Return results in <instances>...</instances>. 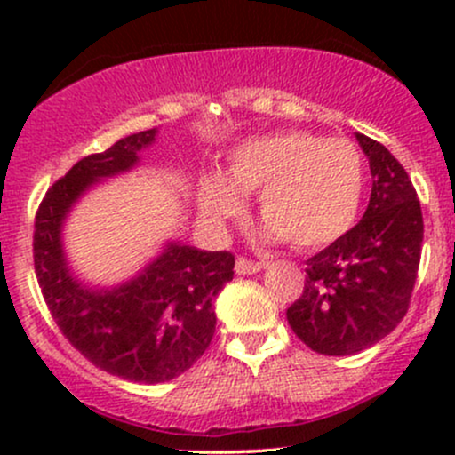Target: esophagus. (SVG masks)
<instances>
[{"label":"esophagus","mask_w":455,"mask_h":455,"mask_svg":"<svg viewBox=\"0 0 455 455\" xmlns=\"http://www.w3.org/2000/svg\"><path fill=\"white\" fill-rule=\"evenodd\" d=\"M265 267H267V263H259V260H250L245 257H239L237 263H235V271H237L239 275H252Z\"/></svg>","instance_id":"obj_1"}]
</instances>
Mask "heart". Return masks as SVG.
Returning <instances> with one entry per match:
<instances>
[{
    "mask_svg": "<svg viewBox=\"0 0 455 455\" xmlns=\"http://www.w3.org/2000/svg\"><path fill=\"white\" fill-rule=\"evenodd\" d=\"M363 190V156L353 140L291 130L239 145L224 177L203 180L198 205L203 216L220 224L243 213L239 191L259 195L263 237L316 250L351 231Z\"/></svg>",
    "mask_w": 455,
    "mask_h": 455,
    "instance_id": "b5f03b06",
    "label": "heart"
}]
</instances>
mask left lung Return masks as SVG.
<instances>
[{"label":"left lung","mask_w":455,"mask_h":455,"mask_svg":"<svg viewBox=\"0 0 455 455\" xmlns=\"http://www.w3.org/2000/svg\"><path fill=\"white\" fill-rule=\"evenodd\" d=\"M368 156L372 192L363 218L307 259L304 293L289 325L321 355H355L398 327L411 304L424 218L411 177L385 145L355 134Z\"/></svg>","instance_id":"left-lung-1"}]
</instances>
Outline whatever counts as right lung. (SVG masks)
<instances>
[{
  "instance_id": "add662e5",
  "label": "right lung",
  "mask_w": 455,
  "mask_h": 455,
  "mask_svg": "<svg viewBox=\"0 0 455 455\" xmlns=\"http://www.w3.org/2000/svg\"><path fill=\"white\" fill-rule=\"evenodd\" d=\"M156 134L158 128L143 130L78 160L46 192L34 224L36 278L68 342L104 372L148 385L180 377L210 347L213 299L233 280L235 257L166 242L130 280L90 286L68 263L61 235L78 198L132 171Z\"/></svg>"
}]
</instances>
